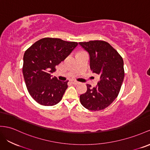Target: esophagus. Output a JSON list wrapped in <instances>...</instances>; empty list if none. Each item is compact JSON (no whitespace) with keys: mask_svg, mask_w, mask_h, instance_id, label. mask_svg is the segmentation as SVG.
<instances>
[{"mask_svg":"<svg viewBox=\"0 0 150 150\" xmlns=\"http://www.w3.org/2000/svg\"><path fill=\"white\" fill-rule=\"evenodd\" d=\"M71 83H73V84H74V85H76V84L79 83V82H77V81H76V80H71Z\"/></svg>","mask_w":150,"mask_h":150,"instance_id":"esophagus-1","label":"esophagus"}]
</instances>
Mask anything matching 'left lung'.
I'll use <instances>...</instances> for the list:
<instances>
[{"instance_id": "obj_1", "label": "left lung", "mask_w": 150, "mask_h": 150, "mask_svg": "<svg viewBox=\"0 0 150 150\" xmlns=\"http://www.w3.org/2000/svg\"><path fill=\"white\" fill-rule=\"evenodd\" d=\"M79 44L89 53L91 70L100 76L95 87L87 84L86 93L80 96V103L91 111L104 110L112 104L120 92L124 78V61L106 42L91 40Z\"/></svg>"}]
</instances>
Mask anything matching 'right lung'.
Listing matches in <instances>:
<instances>
[{"mask_svg": "<svg viewBox=\"0 0 150 150\" xmlns=\"http://www.w3.org/2000/svg\"><path fill=\"white\" fill-rule=\"evenodd\" d=\"M77 45V42L44 38L25 51L23 66L25 82L30 96L40 105L53 106L62 99L68 80L60 81L52 74Z\"/></svg>", "mask_w": 150, "mask_h": 150, "instance_id": "add662e5", "label": "right lung"}]
</instances>
